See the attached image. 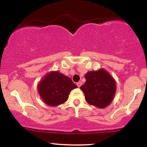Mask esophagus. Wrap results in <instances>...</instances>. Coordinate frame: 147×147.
<instances>
[{
	"mask_svg": "<svg viewBox=\"0 0 147 147\" xmlns=\"http://www.w3.org/2000/svg\"><path fill=\"white\" fill-rule=\"evenodd\" d=\"M82 82H77V86H78V88H79V87L81 86H82Z\"/></svg>",
	"mask_w": 147,
	"mask_h": 147,
	"instance_id": "1",
	"label": "esophagus"
}]
</instances>
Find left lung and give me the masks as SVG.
I'll return each instance as SVG.
<instances>
[{"label":"left lung","instance_id":"obj_1","mask_svg":"<svg viewBox=\"0 0 147 147\" xmlns=\"http://www.w3.org/2000/svg\"><path fill=\"white\" fill-rule=\"evenodd\" d=\"M86 82L80 89L89 104L104 109L112 102L116 92V82L106 70L100 68L88 72Z\"/></svg>","mask_w":147,"mask_h":147}]
</instances>
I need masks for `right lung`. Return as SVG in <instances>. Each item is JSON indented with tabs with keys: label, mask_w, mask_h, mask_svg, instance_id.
Wrapping results in <instances>:
<instances>
[{
	"label": "right lung",
	"mask_w": 147,
	"mask_h": 147,
	"mask_svg": "<svg viewBox=\"0 0 147 147\" xmlns=\"http://www.w3.org/2000/svg\"><path fill=\"white\" fill-rule=\"evenodd\" d=\"M77 88L70 77L59 71L46 74L38 84V92L47 105L57 106L68 100L72 89Z\"/></svg>",
	"instance_id": "obj_1"
}]
</instances>
